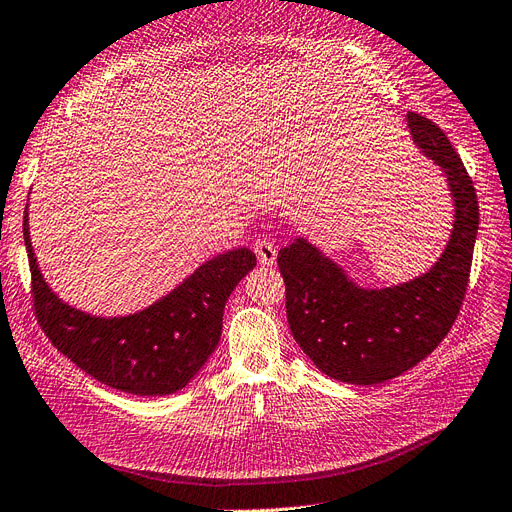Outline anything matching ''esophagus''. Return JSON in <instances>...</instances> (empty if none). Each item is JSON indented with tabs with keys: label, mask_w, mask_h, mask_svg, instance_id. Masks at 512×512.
<instances>
[{
	"label": "esophagus",
	"mask_w": 512,
	"mask_h": 512,
	"mask_svg": "<svg viewBox=\"0 0 512 512\" xmlns=\"http://www.w3.org/2000/svg\"><path fill=\"white\" fill-rule=\"evenodd\" d=\"M254 252H256V256H258L260 265H265V267H273V265H275L277 250H275V245H273L271 241L258 239V241L254 243Z\"/></svg>",
	"instance_id": "esophagus-1"
}]
</instances>
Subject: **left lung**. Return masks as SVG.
Instances as JSON below:
<instances>
[{"label": "left lung", "instance_id": "8db88e82", "mask_svg": "<svg viewBox=\"0 0 512 512\" xmlns=\"http://www.w3.org/2000/svg\"><path fill=\"white\" fill-rule=\"evenodd\" d=\"M423 156L442 168L455 203V224L427 273L391 288H361L303 237L277 254L286 284L290 331L314 365L333 380L380 384L421 363L451 331L466 297L478 200L472 179L446 134L408 113Z\"/></svg>", "mask_w": 512, "mask_h": 512}]
</instances>
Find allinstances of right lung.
<instances>
[{"instance_id": "obj_1", "label": "right lung", "mask_w": 512, "mask_h": 512, "mask_svg": "<svg viewBox=\"0 0 512 512\" xmlns=\"http://www.w3.org/2000/svg\"><path fill=\"white\" fill-rule=\"evenodd\" d=\"M23 235L36 316L46 337L91 378L143 397L177 393L198 374L220 342L230 292L256 267V254L237 247L207 260L143 312L102 318L70 307L44 282L27 213Z\"/></svg>"}]
</instances>
